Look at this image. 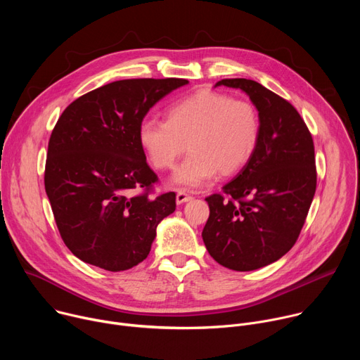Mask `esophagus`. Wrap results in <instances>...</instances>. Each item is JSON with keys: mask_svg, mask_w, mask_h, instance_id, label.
<instances>
[{"mask_svg": "<svg viewBox=\"0 0 360 360\" xmlns=\"http://www.w3.org/2000/svg\"><path fill=\"white\" fill-rule=\"evenodd\" d=\"M191 199H192V196L189 193H186L185 191H179L176 193V203H184V202H188Z\"/></svg>", "mask_w": 360, "mask_h": 360, "instance_id": "1", "label": "esophagus"}]
</instances>
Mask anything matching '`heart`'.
<instances>
[{"label": "heart", "mask_w": 360, "mask_h": 360, "mask_svg": "<svg viewBox=\"0 0 360 360\" xmlns=\"http://www.w3.org/2000/svg\"><path fill=\"white\" fill-rule=\"evenodd\" d=\"M168 118H146L138 139L152 167L174 168L188 148L191 152L174 174V184L198 188L217 172L232 175L253 157L261 139V115L249 99L218 91H199L176 102Z\"/></svg>", "instance_id": "1"}]
</instances>
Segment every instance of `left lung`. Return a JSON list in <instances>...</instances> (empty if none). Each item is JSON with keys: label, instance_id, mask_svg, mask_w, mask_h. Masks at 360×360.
Returning <instances> with one entry per match:
<instances>
[{"label": "left lung", "instance_id": "8db88e82", "mask_svg": "<svg viewBox=\"0 0 360 360\" xmlns=\"http://www.w3.org/2000/svg\"><path fill=\"white\" fill-rule=\"evenodd\" d=\"M217 85L240 88L261 115V139L250 161L221 193L205 198L210 218L202 239L222 266L246 272L290 250L316 191L315 146L309 128L289 101L245 78Z\"/></svg>", "mask_w": 360, "mask_h": 360}]
</instances>
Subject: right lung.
Returning <instances> with one entry per match:
<instances>
[{
    "label": "right lung",
    "instance_id": "right-lung-1",
    "mask_svg": "<svg viewBox=\"0 0 360 360\" xmlns=\"http://www.w3.org/2000/svg\"><path fill=\"white\" fill-rule=\"evenodd\" d=\"M184 78H135L102 85L64 110L48 142L44 184L67 248L85 264L121 272L142 262L175 192L153 195L138 129ZM136 190L135 195H129Z\"/></svg>",
    "mask_w": 360,
    "mask_h": 360
}]
</instances>
